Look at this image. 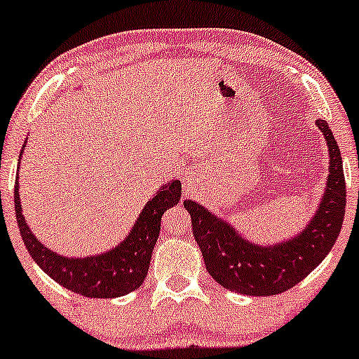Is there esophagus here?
<instances>
[{
  "label": "esophagus",
  "instance_id": "1",
  "mask_svg": "<svg viewBox=\"0 0 359 359\" xmlns=\"http://www.w3.org/2000/svg\"><path fill=\"white\" fill-rule=\"evenodd\" d=\"M189 180H191V182H192V179H189Z\"/></svg>",
  "mask_w": 359,
  "mask_h": 359
}]
</instances>
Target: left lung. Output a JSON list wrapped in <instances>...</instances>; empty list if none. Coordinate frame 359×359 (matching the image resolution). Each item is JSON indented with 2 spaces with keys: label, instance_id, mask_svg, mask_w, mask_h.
Segmentation results:
<instances>
[{
  "label": "left lung",
  "instance_id": "8db88e82",
  "mask_svg": "<svg viewBox=\"0 0 359 359\" xmlns=\"http://www.w3.org/2000/svg\"><path fill=\"white\" fill-rule=\"evenodd\" d=\"M325 135L330 165L326 187L306 226L274 244L252 243L227 219L197 201H184L192 232L209 274L229 291L245 296H274L287 291L321 264L338 239L346 210L343 161L326 120H316Z\"/></svg>",
  "mask_w": 359,
  "mask_h": 359
}]
</instances>
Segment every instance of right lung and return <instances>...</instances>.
Here are the masks:
<instances>
[{
    "instance_id": "add662e5",
    "label": "right lung",
    "mask_w": 359,
    "mask_h": 359,
    "mask_svg": "<svg viewBox=\"0 0 359 359\" xmlns=\"http://www.w3.org/2000/svg\"><path fill=\"white\" fill-rule=\"evenodd\" d=\"M27 140L20 152L18 163L23 157ZM180 192H182V185L177 179L161 185L140 210L125 239L109 250L83 257L63 256L56 250L48 249L40 243V239H36L25 221L23 207L20 202L18 177L15 182L16 221H18L21 237L29 256L51 279L76 294L110 299V297L128 294L142 286L147 278L155 243L161 234L162 215L180 201Z\"/></svg>"
}]
</instances>
